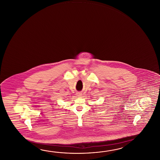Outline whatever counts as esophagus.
Listing matches in <instances>:
<instances>
[{
	"mask_svg": "<svg viewBox=\"0 0 160 160\" xmlns=\"http://www.w3.org/2000/svg\"><path fill=\"white\" fill-rule=\"evenodd\" d=\"M76 95L78 96V97H81V95H82V94H81V92H77V94H76Z\"/></svg>",
	"mask_w": 160,
	"mask_h": 160,
	"instance_id": "34e87169",
	"label": "esophagus"
}]
</instances>
